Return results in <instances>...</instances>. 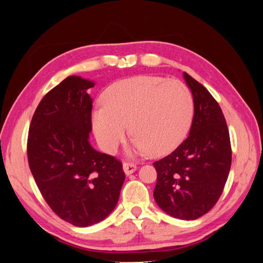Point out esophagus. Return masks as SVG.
I'll return each mask as SVG.
<instances>
[{
  "instance_id": "34e87169",
  "label": "esophagus",
  "mask_w": 263,
  "mask_h": 263,
  "mask_svg": "<svg viewBox=\"0 0 263 263\" xmlns=\"http://www.w3.org/2000/svg\"><path fill=\"white\" fill-rule=\"evenodd\" d=\"M123 169H124V172L127 174V176H129V174L134 173L135 171L137 170V165L134 164V163H130V162H124L123 163Z\"/></svg>"
}]
</instances>
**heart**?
<instances>
[{
	"label": "heart",
	"mask_w": 263,
	"mask_h": 263,
	"mask_svg": "<svg viewBox=\"0 0 263 263\" xmlns=\"http://www.w3.org/2000/svg\"><path fill=\"white\" fill-rule=\"evenodd\" d=\"M103 105L92 110L99 144L113 154L133 136L129 154L163 156L176 148L190 128L194 104L189 87L178 79L137 76L117 81L103 94Z\"/></svg>",
	"instance_id": "b5f03b06"
}]
</instances>
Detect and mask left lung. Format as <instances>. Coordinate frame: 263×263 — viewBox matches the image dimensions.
<instances>
[{"label": "left lung", "mask_w": 263, "mask_h": 263, "mask_svg": "<svg viewBox=\"0 0 263 263\" xmlns=\"http://www.w3.org/2000/svg\"><path fill=\"white\" fill-rule=\"evenodd\" d=\"M183 74L193 94L192 126L176 150L154 162V197L171 216L193 220L209 213L219 200L232 165V146L217 101L195 79Z\"/></svg>", "instance_id": "obj_1"}]
</instances>
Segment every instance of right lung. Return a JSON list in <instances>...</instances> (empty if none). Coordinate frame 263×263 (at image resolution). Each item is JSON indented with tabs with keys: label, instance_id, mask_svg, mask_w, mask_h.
Wrapping results in <instances>:
<instances>
[{
	"label": "right lung",
	"instance_id": "1",
	"mask_svg": "<svg viewBox=\"0 0 263 263\" xmlns=\"http://www.w3.org/2000/svg\"><path fill=\"white\" fill-rule=\"evenodd\" d=\"M91 81L71 76L47 93L31 118L27 158L46 203L78 227L106 218L125 180L122 162L94 150Z\"/></svg>",
	"mask_w": 263,
	"mask_h": 263
}]
</instances>
